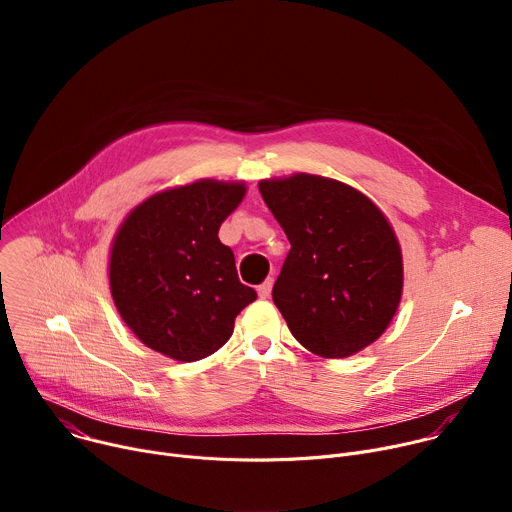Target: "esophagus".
Instances as JSON below:
<instances>
[{"instance_id": "obj_1", "label": "esophagus", "mask_w": 512, "mask_h": 512, "mask_svg": "<svg viewBox=\"0 0 512 512\" xmlns=\"http://www.w3.org/2000/svg\"><path fill=\"white\" fill-rule=\"evenodd\" d=\"M271 287H273V279L269 277V279H265V281L257 287V291H259V298L267 300V298L271 296Z\"/></svg>"}]
</instances>
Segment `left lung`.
<instances>
[{
  "mask_svg": "<svg viewBox=\"0 0 512 512\" xmlns=\"http://www.w3.org/2000/svg\"><path fill=\"white\" fill-rule=\"evenodd\" d=\"M289 239L273 304L289 332L322 358L373 344L403 296V255L383 210L360 190L314 174L259 182Z\"/></svg>",
  "mask_w": 512,
  "mask_h": 512,
  "instance_id": "obj_1",
  "label": "left lung"
}]
</instances>
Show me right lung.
Masks as SVG:
<instances>
[{
	"label": "right lung",
	"instance_id": "1",
	"mask_svg": "<svg viewBox=\"0 0 512 512\" xmlns=\"http://www.w3.org/2000/svg\"><path fill=\"white\" fill-rule=\"evenodd\" d=\"M245 182L196 180L137 204L109 251V285L127 328L148 348L194 362L221 348L239 312L257 300L218 239Z\"/></svg>",
	"mask_w": 512,
	"mask_h": 512
}]
</instances>
